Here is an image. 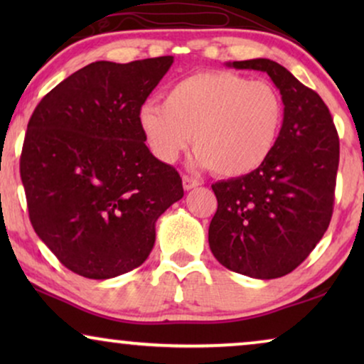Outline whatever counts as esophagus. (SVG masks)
<instances>
[{"label": "esophagus", "instance_id": "esophagus-1", "mask_svg": "<svg viewBox=\"0 0 364 364\" xmlns=\"http://www.w3.org/2000/svg\"><path fill=\"white\" fill-rule=\"evenodd\" d=\"M182 183H183V188H186V191H192V188H196V187L200 186V182H198L197 178H192V177H188V176H183L182 177Z\"/></svg>", "mask_w": 364, "mask_h": 364}]
</instances>
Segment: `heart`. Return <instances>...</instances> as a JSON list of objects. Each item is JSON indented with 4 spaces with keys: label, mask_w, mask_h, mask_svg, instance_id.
Masks as SVG:
<instances>
[{
    "label": "heart",
    "mask_w": 364,
    "mask_h": 364,
    "mask_svg": "<svg viewBox=\"0 0 364 364\" xmlns=\"http://www.w3.org/2000/svg\"><path fill=\"white\" fill-rule=\"evenodd\" d=\"M137 124L151 152L176 162L191 146L193 162L220 177H243L260 168L283 126V101L267 81L230 71H202L172 84L162 106L146 102Z\"/></svg>",
    "instance_id": "obj_1"
}]
</instances>
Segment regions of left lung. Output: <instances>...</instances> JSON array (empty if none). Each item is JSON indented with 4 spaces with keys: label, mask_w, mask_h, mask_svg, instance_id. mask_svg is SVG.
Listing matches in <instances>:
<instances>
[{
    "label": "left lung",
    "mask_w": 364,
    "mask_h": 364,
    "mask_svg": "<svg viewBox=\"0 0 364 364\" xmlns=\"http://www.w3.org/2000/svg\"><path fill=\"white\" fill-rule=\"evenodd\" d=\"M227 66L267 73L285 109L267 162L212 186L218 207L208 245L228 270L272 280L295 270L330 225L340 141L323 99L288 69L263 58Z\"/></svg>",
    "instance_id": "left-lung-1"
}]
</instances>
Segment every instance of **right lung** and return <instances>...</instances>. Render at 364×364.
Segmentation results:
<instances>
[{
    "label": "right lung",
    "mask_w": 364,
    "mask_h": 364,
    "mask_svg": "<svg viewBox=\"0 0 364 364\" xmlns=\"http://www.w3.org/2000/svg\"><path fill=\"white\" fill-rule=\"evenodd\" d=\"M172 63H91L29 119L19 161L29 220L77 275L106 280L142 265L157 218L183 197L178 172L152 156L137 124Z\"/></svg>",
    "instance_id": "1"
}]
</instances>
